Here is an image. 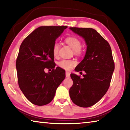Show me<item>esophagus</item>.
<instances>
[{
	"mask_svg": "<svg viewBox=\"0 0 130 130\" xmlns=\"http://www.w3.org/2000/svg\"><path fill=\"white\" fill-rule=\"evenodd\" d=\"M65 74H66V77H67V78H69L70 77V73L69 72H68V71L66 72Z\"/></svg>",
	"mask_w": 130,
	"mask_h": 130,
	"instance_id": "esophagus-1",
	"label": "esophagus"
}]
</instances>
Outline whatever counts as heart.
<instances>
[{"instance_id": "b5f03b06", "label": "heart", "mask_w": 130, "mask_h": 130, "mask_svg": "<svg viewBox=\"0 0 130 130\" xmlns=\"http://www.w3.org/2000/svg\"><path fill=\"white\" fill-rule=\"evenodd\" d=\"M65 41L74 50L76 54H81L82 53L83 50L81 47V41L77 37L74 36L68 37L65 38ZM59 48H60L59 44L55 43L53 46V53L55 57L58 56ZM57 64H58L59 67L62 68V69L69 70L72 69V68L76 65V62L75 61L72 60H62L58 61Z\"/></svg>"}]
</instances>
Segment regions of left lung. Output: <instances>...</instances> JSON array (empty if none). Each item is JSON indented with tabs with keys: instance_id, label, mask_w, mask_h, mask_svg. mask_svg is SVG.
Listing matches in <instances>:
<instances>
[{
	"instance_id": "left-lung-1",
	"label": "left lung",
	"mask_w": 130,
	"mask_h": 130,
	"mask_svg": "<svg viewBox=\"0 0 130 130\" xmlns=\"http://www.w3.org/2000/svg\"><path fill=\"white\" fill-rule=\"evenodd\" d=\"M84 38L87 45L84 58L77 66L76 71L80 76L70 74L73 85L69 89L70 99L81 107H89L98 103L106 93L115 69L111 46L108 41L92 28L70 27Z\"/></svg>"
}]
</instances>
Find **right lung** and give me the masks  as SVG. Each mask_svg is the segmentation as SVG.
Instances as JSON below:
<instances>
[{"label": "right lung", "instance_id": "add662e5", "mask_svg": "<svg viewBox=\"0 0 130 130\" xmlns=\"http://www.w3.org/2000/svg\"><path fill=\"white\" fill-rule=\"evenodd\" d=\"M68 26H41L25 38L16 61L18 83L28 101L37 105L49 104L65 78V71L55 68L53 46ZM45 68L52 69L46 74Z\"/></svg>", "mask_w": 130, "mask_h": 130}]
</instances>
